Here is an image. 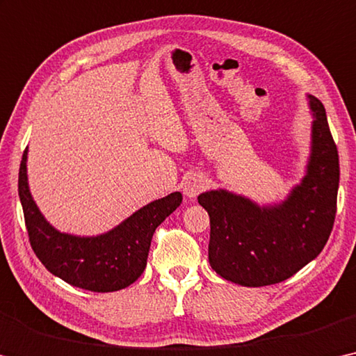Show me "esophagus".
I'll list each match as a JSON object with an SVG mask.
<instances>
[{
    "mask_svg": "<svg viewBox=\"0 0 356 356\" xmlns=\"http://www.w3.org/2000/svg\"><path fill=\"white\" fill-rule=\"evenodd\" d=\"M205 184H207V181L200 177V175H193V177H189L184 181L183 193L186 197H188V199H195V197L205 189Z\"/></svg>",
    "mask_w": 356,
    "mask_h": 356,
    "instance_id": "esophagus-1",
    "label": "esophagus"
}]
</instances>
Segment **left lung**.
Segmentation results:
<instances>
[{"label":"left lung","instance_id":"1","mask_svg":"<svg viewBox=\"0 0 356 356\" xmlns=\"http://www.w3.org/2000/svg\"><path fill=\"white\" fill-rule=\"evenodd\" d=\"M315 121L307 175L280 205L261 209L242 195L210 191L199 204L210 216L213 270L243 286L293 277L321 253L336 220L339 154L323 103L309 95Z\"/></svg>","mask_w":356,"mask_h":356}]
</instances>
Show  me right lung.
Wrapping results in <instances>:
<instances>
[{"label": "right lung", "mask_w": 356, "mask_h": 356, "mask_svg": "<svg viewBox=\"0 0 356 356\" xmlns=\"http://www.w3.org/2000/svg\"><path fill=\"white\" fill-rule=\"evenodd\" d=\"M19 197L30 245L42 266L70 285L94 293H111L132 285L145 270L156 227L183 200L181 194L172 193L151 202L98 237L62 234L44 220L31 199L26 181V149L19 170Z\"/></svg>", "instance_id": "1"}]
</instances>
